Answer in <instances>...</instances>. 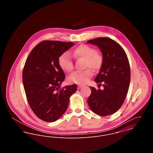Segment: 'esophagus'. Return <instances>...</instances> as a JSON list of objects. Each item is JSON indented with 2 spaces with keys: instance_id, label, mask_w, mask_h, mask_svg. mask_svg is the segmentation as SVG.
Returning <instances> with one entry per match:
<instances>
[{
  "instance_id": "obj_1",
  "label": "esophagus",
  "mask_w": 153,
  "mask_h": 153,
  "mask_svg": "<svg viewBox=\"0 0 153 153\" xmlns=\"http://www.w3.org/2000/svg\"><path fill=\"white\" fill-rule=\"evenodd\" d=\"M82 87V85H78V89H81V88Z\"/></svg>"
}]
</instances>
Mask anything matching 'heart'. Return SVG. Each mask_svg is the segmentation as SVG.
I'll return each mask as SVG.
<instances>
[{
	"label": "heart",
	"mask_w": 153,
	"mask_h": 153,
	"mask_svg": "<svg viewBox=\"0 0 153 153\" xmlns=\"http://www.w3.org/2000/svg\"><path fill=\"white\" fill-rule=\"evenodd\" d=\"M73 56L76 58H82L85 59V68H90L93 70H97L100 68L102 62V55L96 52L94 48L87 45H81L77 47L73 51ZM59 67L67 72L73 69V62L70 54L68 52L62 53L58 58ZM93 75L90 69L82 72H75L68 78L70 82L78 84H84L89 81Z\"/></svg>",
	"instance_id": "1"
}]
</instances>
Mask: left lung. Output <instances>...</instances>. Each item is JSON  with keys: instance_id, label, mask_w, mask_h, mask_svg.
Returning <instances> with one entry per match:
<instances>
[{"instance_id": "left-lung-1", "label": "left lung", "mask_w": 153, "mask_h": 153, "mask_svg": "<svg viewBox=\"0 0 153 153\" xmlns=\"http://www.w3.org/2000/svg\"><path fill=\"white\" fill-rule=\"evenodd\" d=\"M87 44L95 45L101 51L102 62L95 81L100 85L104 83L102 90L90 87L88 104L98 115H110L122 107L127 94L131 77L129 61L121 46L111 38H97Z\"/></svg>"}]
</instances>
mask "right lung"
<instances>
[{"mask_svg":"<svg viewBox=\"0 0 153 153\" xmlns=\"http://www.w3.org/2000/svg\"><path fill=\"white\" fill-rule=\"evenodd\" d=\"M74 45L73 42L44 41L35 46L27 58L22 79L30 107L40 119L53 122L68 108L76 84L60 88L65 74L58 58Z\"/></svg>","mask_w":153,"mask_h":153,"instance_id":"add662e5","label":"right lung"}]
</instances>
